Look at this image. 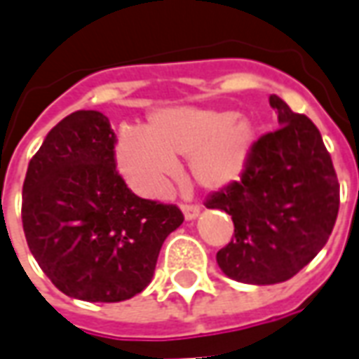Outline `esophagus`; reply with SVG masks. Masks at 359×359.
<instances>
[{
    "label": "esophagus",
    "mask_w": 359,
    "mask_h": 359,
    "mask_svg": "<svg viewBox=\"0 0 359 359\" xmlns=\"http://www.w3.org/2000/svg\"><path fill=\"white\" fill-rule=\"evenodd\" d=\"M180 208H182V213H184V217H187L188 221L200 215V205H196V203H182Z\"/></svg>",
    "instance_id": "obj_1"
}]
</instances>
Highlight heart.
Listing matches in <instances>:
<instances>
[{
	"mask_svg": "<svg viewBox=\"0 0 359 359\" xmlns=\"http://www.w3.org/2000/svg\"><path fill=\"white\" fill-rule=\"evenodd\" d=\"M256 128L226 109L177 107L151 115L144 130L123 128L115 156L136 190L159 194L179 157H188L192 179L203 188H223L244 169Z\"/></svg>",
	"mask_w": 359,
	"mask_h": 359,
	"instance_id": "1",
	"label": "heart"
}]
</instances>
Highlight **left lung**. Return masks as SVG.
<instances>
[{
    "label": "left lung",
    "instance_id": "left-lung-1",
    "mask_svg": "<svg viewBox=\"0 0 359 359\" xmlns=\"http://www.w3.org/2000/svg\"><path fill=\"white\" fill-rule=\"evenodd\" d=\"M269 103L280 126L252 144L241 179L205 200L233 217L234 236L217 264L246 285L294 277L327 244L339 215V179L321 133L278 95Z\"/></svg>",
    "mask_w": 359,
    "mask_h": 359
}]
</instances>
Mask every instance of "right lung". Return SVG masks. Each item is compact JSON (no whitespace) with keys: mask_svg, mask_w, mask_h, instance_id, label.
<instances>
[{"mask_svg":"<svg viewBox=\"0 0 359 359\" xmlns=\"http://www.w3.org/2000/svg\"><path fill=\"white\" fill-rule=\"evenodd\" d=\"M117 136L100 111H74L28 163L22 229L59 290L84 302L142 292L165 238L184 221L175 203L144 200L117 171Z\"/></svg>","mask_w":359,"mask_h":359,"instance_id":"add662e5","label":"right lung"}]
</instances>
